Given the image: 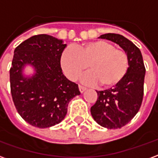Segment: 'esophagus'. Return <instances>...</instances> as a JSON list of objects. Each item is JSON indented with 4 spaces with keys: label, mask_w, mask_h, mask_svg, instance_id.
Returning a JSON list of instances; mask_svg holds the SVG:
<instances>
[{
    "label": "esophagus",
    "mask_w": 158,
    "mask_h": 158,
    "mask_svg": "<svg viewBox=\"0 0 158 158\" xmlns=\"http://www.w3.org/2000/svg\"><path fill=\"white\" fill-rule=\"evenodd\" d=\"M79 91H80V92H81V93H83V92H84V91H85V90L86 88H85V87H84V86L80 85H79Z\"/></svg>",
    "instance_id": "34e87169"
}]
</instances>
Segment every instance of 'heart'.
Wrapping results in <instances>:
<instances>
[{
  "mask_svg": "<svg viewBox=\"0 0 158 158\" xmlns=\"http://www.w3.org/2000/svg\"><path fill=\"white\" fill-rule=\"evenodd\" d=\"M61 65L66 76L72 81L79 79L87 67L90 72L83 81L110 88L122 80L129 69V56L123 50L105 40H94L66 49L62 52Z\"/></svg>",
  "mask_w": 158,
  "mask_h": 158,
  "instance_id": "obj_1",
  "label": "heart"
}]
</instances>
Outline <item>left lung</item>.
<instances>
[{
    "label": "left lung",
    "instance_id": "1",
    "mask_svg": "<svg viewBox=\"0 0 158 158\" xmlns=\"http://www.w3.org/2000/svg\"><path fill=\"white\" fill-rule=\"evenodd\" d=\"M99 38L119 45L129 56V69L124 78L114 86L96 91L97 101L90 113L98 124L107 129H120L130 122L139 112L144 96L146 68L139 49L118 34H105Z\"/></svg>",
    "mask_w": 158,
    "mask_h": 158
}]
</instances>
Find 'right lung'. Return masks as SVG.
Returning <instances> with one entry per match:
<instances>
[{"mask_svg":"<svg viewBox=\"0 0 158 158\" xmlns=\"http://www.w3.org/2000/svg\"><path fill=\"white\" fill-rule=\"evenodd\" d=\"M66 44L37 35L16 47L10 69L12 101L19 115L34 127L49 128L64 119L69 102L80 95L79 86L63 75L61 56ZM32 65L36 74L24 78L22 68Z\"/></svg>","mask_w":158,"mask_h":158,"instance_id":"right-lung-1","label":"right lung"}]
</instances>
